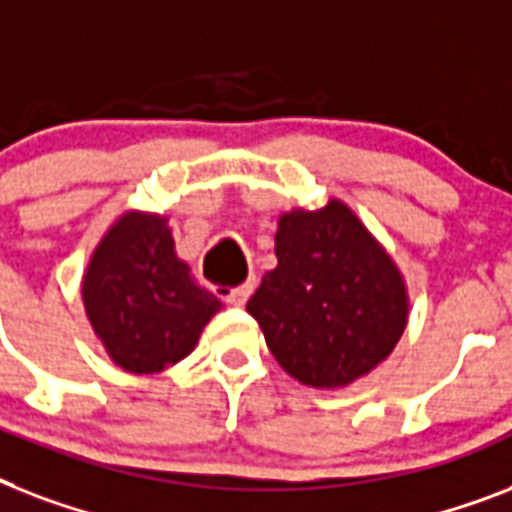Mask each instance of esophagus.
Wrapping results in <instances>:
<instances>
[{
  "instance_id": "esophagus-1",
  "label": "esophagus",
  "mask_w": 512,
  "mask_h": 512,
  "mask_svg": "<svg viewBox=\"0 0 512 512\" xmlns=\"http://www.w3.org/2000/svg\"><path fill=\"white\" fill-rule=\"evenodd\" d=\"M252 292H255V279H247L244 284H239V287L223 289V300L225 303L236 305V308H241V305L247 303Z\"/></svg>"
}]
</instances>
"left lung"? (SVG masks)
<instances>
[{
    "label": "left lung",
    "instance_id": "1",
    "mask_svg": "<svg viewBox=\"0 0 512 512\" xmlns=\"http://www.w3.org/2000/svg\"><path fill=\"white\" fill-rule=\"evenodd\" d=\"M276 257L247 311L284 372L340 388L390 356L409 311L404 279L342 201L281 215Z\"/></svg>",
    "mask_w": 512,
    "mask_h": 512
}]
</instances>
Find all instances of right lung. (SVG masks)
<instances>
[{
    "label": "right lung",
    "mask_w": 512,
    "mask_h": 512,
    "mask_svg": "<svg viewBox=\"0 0 512 512\" xmlns=\"http://www.w3.org/2000/svg\"><path fill=\"white\" fill-rule=\"evenodd\" d=\"M82 297L95 335L127 372L154 374L196 348L220 300L177 260L167 220L127 212L95 249Z\"/></svg>",
    "instance_id": "add662e5"
}]
</instances>
